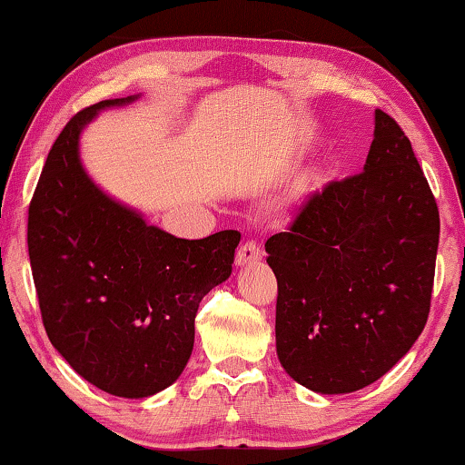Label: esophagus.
I'll return each mask as SVG.
<instances>
[{
  "label": "esophagus",
  "instance_id": "34e87169",
  "mask_svg": "<svg viewBox=\"0 0 465 465\" xmlns=\"http://www.w3.org/2000/svg\"><path fill=\"white\" fill-rule=\"evenodd\" d=\"M261 261V248L256 242L248 240L238 248V254H235V265L238 267H248L254 265V262Z\"/></svg>",
  "mask_w": 465,
  "mask_h": 465
}]
</instances>
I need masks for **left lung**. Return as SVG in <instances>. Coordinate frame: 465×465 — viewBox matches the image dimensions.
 <instances>
[{"instance_id": "1", "label": "left lung", "mask_w": 465, "mask_h": 465, "mask_svg": "<svg viewBox=\"0 0 465 465\" xmlns=\"http://www.w3.org/2000/svg\"><path fill=\"white\" fill-rule=\"evenodd\" d=\"M439 206L399 123L376 110L361 173L309 196L265 242L275 346L309 391L355 392L407 355L430 313Z\"/></svg>"}]
</instances>
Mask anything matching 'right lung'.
<instances>
[{"label":"right lung","mask_w":465,"mask_h":465,"mask_svg":"<svg viewBox=\"0 0 465 465\" xmlns=\"http://www.w3.org/2000/svg\"><path fill=\"white\" fill-rule=\"evenodd\" d=\"M81 110L54 142L29 206V259L54 349L100 391L143 399L182 376L198 304L232 275L240 232L183 240L95 185L79 135L102 108Z\"/></svg>","instance_id":"1"}]
</instances>
